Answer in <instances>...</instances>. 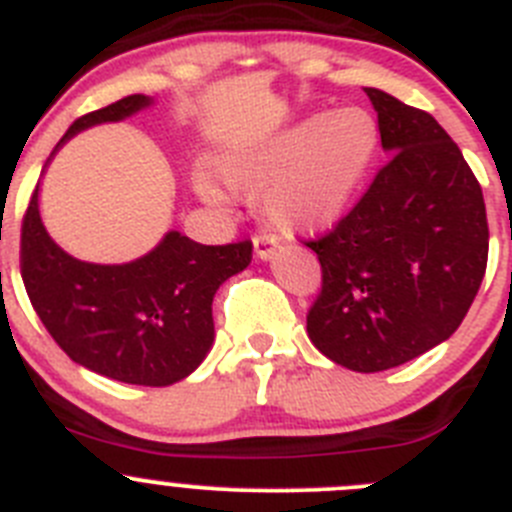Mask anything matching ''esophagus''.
<instances>
[{
  "instance_id": "1",
  "label": "esophagus",
  "mask_w": 512,
  "mask_h": 512,
  "mask_svg": "<svg viewBox=\"0 0 512 512\" xmlns=\"http://www.w3.org/2000/svg\"><path fill=\"white\" fill-rule=\"evenodd\" d=\"M280 247V239L273 232H257L255 234V252L260 260H273Z\"/></svg>"
}]
</instances>
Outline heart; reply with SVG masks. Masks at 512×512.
I'll list each match as a JSON object with an SVG mask.
<instances>
[{
  "instance_id": "1",
  "label": "heart",
  "mask_w": 512,
  "mask_h": 512,
  "mask_svg": "<svg viewBox=\"0 0 512 512\" xmlns=\"http://www.w3.org/2000/svg\"><path fill=\"white\" fill-rule=\"evenodd\" d=\"M380 145V130L359 107L313 114L265 145L229 160L222 173L234 191H267V214L290 232H324L334 227L365 183ZM209 199L222 193L201 183Z\"/></svg>"
}]
</instances>
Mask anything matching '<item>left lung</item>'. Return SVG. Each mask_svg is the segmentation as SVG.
<instances>
[{
  "mask_svg": "<svg viewBox=\"0 0 512 512\" xmlns=\"http://www.w3.org/2000/svg\"><path fill=\"white\" fill-rule=\"evenodd\" d=\"M365 91L388 160L349 214L306 242L321 262L306 329L336 365L382 372L459 329L485 278L490 229L480 181L444 127Z\"/></svg>",
  "mask_w": 512,
  "mask_h": 512,
  "instance_id": "8db88e82",
  "label": "left lung"
}]
</instances>
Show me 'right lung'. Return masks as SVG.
I'll use <instances>...</instances> for the list:
<instances>
[{"mask_svg": "<svg viewBox=\"0 0 512 512\" xmlns=\"http://www.w3.org/2000/svg\"><path fill=\"white\" fill-rule=\"evenodd\" d=\"M147 104V96L132 94L84 114L58 147L78 130L117 122ZM250 260V239L199 245L170 232L140 260L91 265L66 255L48 237L38 188L22 216V283L55 344L96 375L145 388L173 385L204 362L214 342V293Z\"/></svg>", "mask_w": 512, "mask_h": 512, "instance_id": "1", "label": "right lung"}]
</instances>
